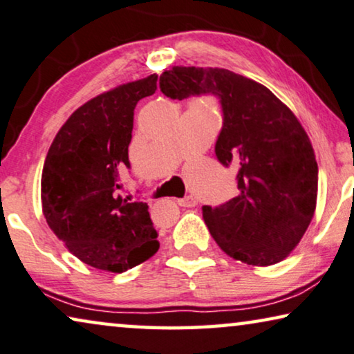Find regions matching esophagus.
Instances as JSON below:
<instances>
[{"label": "esophagus", "mask_w": 354, "mask_h": 354, "mask_svg": "<svg viewBox=\"0 0 354 354\" xmlns=\"http://www.w3.org/2000/svg\"><path fill=\"white\" fill-rule=\"evenodd\" d=\"M196 204H198V201H196V199L193 198V196H185V198L178 199V205H180V207L192 209V207H194Z\"/></svg>", "instance_id": "34e87169"}]
</instances>
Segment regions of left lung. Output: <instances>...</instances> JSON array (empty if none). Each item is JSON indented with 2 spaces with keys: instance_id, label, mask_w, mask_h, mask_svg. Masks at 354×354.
<instances>
[{
  "instance_id": "left-lung-1",
  "label": "left lung",
  "mask_w": 354,
  "mask_h": 354,
  "mask_svg": "<svg viewBox=\"0 0 354 354\" xmlns=\"http://www.w3.org/2000/svg\"><path fill=\"white\" fill-rule=\"evenodd\" d=\"M162 95L218 97L223 127L215 155L237 167L236 198L204 205L212 237L231 258L280 263L301 242L317 207L318 165L295 113L264 85L221 68L174 66L160 75Z\"/></svg>"
}]
</instances>
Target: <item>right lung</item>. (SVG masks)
<instances>
[{"instance_id": "add662e5", "label": "right lung", "mask_w": 354, "mask_h": 354, "mask_svg": "<svg viewBox=\"0 0 354 354\" xmlns=\"http://www.w3.org/2000/svg\"><path fill=\"white\" fill-rule=\"evenodd\" d=\"M156 80L151 74L85 102L48 149L42 212L53 234L91 268L122 274L160 248L149 205L118 193L120 171L131 167L134 107L155 93Z\"/></svg>"}]
</instances>
